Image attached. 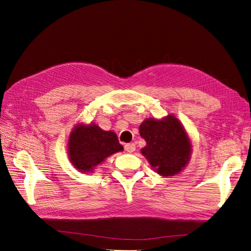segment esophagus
<instances>
[{"instance_id": "1", "label": "esophagus", "mask_w": 251, "mask_h": 251, "mask_svg": "<svg viewBox=\"0 0 251 251\" xmlns=\"http://www.w3.org/2000/svg\"><path fill=\"white\" fill-rule=\"evenodd\" d=\"M125 150L127 151V153H133V151L136 150L135 143H126L125 146Z\"/></svg>"}]
</instances>
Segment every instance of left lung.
Wrapping results in <instances>:
<instances>
[{"mask_svg":"<svg viewBox=\"0 0 251 251\" xmlns=\"http://www.w3.org/2000/svg\"><path fill=\"white\" fill-rule=\"evenodd\" d=\"M139 133L147 142L141 154L160 176H176L191 160L192 140L183 125L173 114L161 119H144Z\"/></svg>","mask_w":251,"mask_h":251,"instance_id":"8db88e82","label":"left lung"}]
</instances>
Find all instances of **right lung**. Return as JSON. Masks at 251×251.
Listing matches in <instances>:
<instances>
[{"label": "right lung", "mask_w": 251, "mask_h": 251, "mask_svg": "<svg viewBox=\"0 0 251 251\" xmlns=\"http://www.w3.org/2000/svg\"><path fill=\"white\" fill-rule=\"evenodd\" d=\"M67 148L68 157L74 169L83 174L94 173L108 157L124 151L115 133L104 131L94 123L75 125Z\"/></svg>", "instance_id": "obj_1"}]
</instances>
